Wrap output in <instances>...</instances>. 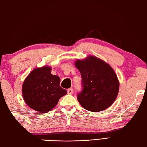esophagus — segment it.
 Returning a JSON list of instances; mask_svg holds the SVG:
<instances>
[{
    "mask_svg": "<svg viewBox=\"0 0 147 147\" xmlns=\"http://www.w3.org/2000/svg\"><path fill=\"white\" fill-rule=\"evenodd\" d=\"M73 89H72V88H69V89L67 90V93H68V94L71 95L72 93H73Z\"/></svg>",
    "mask_w": 147,
    "mask_h": 147,
    "instance_id": "1",
    "label": "esophagus"
}]
</instances>
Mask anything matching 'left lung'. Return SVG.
<instances>
[{
  "label": "left lung",
  "mask_w": 147,
  "mask_h": 147,
  "mask_svg": "<svg viewBox=\"0 0 147 147\" xmlns=\"http://www.w3.org/2000/svg\"><path fill=\"white\" fill-rule=\"evenodd\" d=\"M74 65L81 73L83 91L78 100L86 110L100 112L113 104L118 95L119 82L110 65L95 56L77 59Z\"/></svg>",
  "instance_id": "1"
}]
</instances>
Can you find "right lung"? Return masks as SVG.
<instances>
[{
  "label": "right lung",
  "instance_id": "1",
  "mask_svg": "<svg viewBox=\"0 0 147 147\" xmlns=\"http://www.w3.org/2000/svg\"><path fill=\"white\" fill-rule=\"evenodd\" d=\"M51 70L47 65L34 69L22 86L24 102L31 109L40 113L51 111L59 99L67 93L59 85L60 78L52 74Z\"/></svg>",
  "mask_w": 147,
  "mask_h": 147
}]
</instances>
